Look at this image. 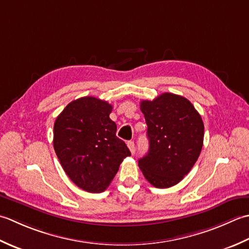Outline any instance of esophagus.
I'll use <instances>...</instances> for the list:
<instances>
[{
	"mask_svg": "<svg viewBox=\"0 0 249 249\" xmlns=\"http://www.w3.org/2000/svg\"><path fill=\"white\" fill-rule=\"evenodd\" d=\"M126 145H128V148L130 149L131 154H134V151H135V145H134V142L129 141L128 143H126Z\"/></svg>",
	"mask_w": 249,
	"mask_h": 249,
	"instance_id": "obj_1",
	"label": "esophagus"
}]
</instances>
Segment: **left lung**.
Returning a JSON list of instances; mask_svg holds the SVG:
<instances>
[{
	"instance_id": "1",
	"label": "left lung",
	"mask_w": 249,
	"mask_h": 249,
	"mask_svg": "<svg viewBox=\"0 0 249 249\" xmlns=\"http://www.w3.org/2000/svg\"><path fill=\"white\" fill-rule=\"evenodd\" d=\"M141 110L149 150L139 160V166L156 188H169L178 184L199 158L204 124L189 100L169 92L153 101L143 100Z\"/></svg>"
}]
</instances>
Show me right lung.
Returning a JSON list of instances; mask_svg holds the SVG:
<instances>
[{"mask_svg": "<svg viewBox=\"0 0 249 249\" xmlns=\"http://www.w3.org/2000/svg\"><path fill=\"white\" fill-rule=\"evenodd\" d=\"M111 109L106 101L84 96L68 104L54 121L55 154L70 179L85 191H104L121 162L131 156L116 136Z\"/></svg>", "mask_w": 249, "mask_h": 249, "instance_id": "right-lung-1", "label": "right lung"}]
</instances>
